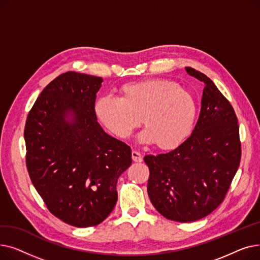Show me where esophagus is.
Returning a JSON list of instances; mask_svg holds the SVG:
<instances>
[{"label": "esophagus", "mask_w": 260, "mask_h": 260, "mask_svg": "<svg viewBox=\"0 0 260 260\" xmlns=\"http://www.w3.org/2000/svg\"><path fill=\"white\" fill-rule=\"evenodd\" d=\"M132 159L135 162H142V160H143L142 155L139 152H137V151H133L132 152Z\"/></svg>", "instance_id": "34e87169"}]
</instances>
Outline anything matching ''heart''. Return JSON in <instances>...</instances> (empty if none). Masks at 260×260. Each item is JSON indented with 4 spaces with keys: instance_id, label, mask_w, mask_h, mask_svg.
<instances>
[{
    "instance_id": "obj_1",
    "label": "heart",
    "mask_w": 260,
    "mask_h": 260,
    "mask_svg": "<svg viewBox=\"0 0 260 260\" xmlns=\"http://www.w3.org/2000/svg\"><path fill=\"white\" fill-rule=\"evenodd\" d=\"M101 124L119 139H125L141 123L144 143L165 151L181 145L192 133L197 106L188 91L167 79L129 82L119 88V97L101 95L94 103Z\"/></svg>"
}]
</instances>
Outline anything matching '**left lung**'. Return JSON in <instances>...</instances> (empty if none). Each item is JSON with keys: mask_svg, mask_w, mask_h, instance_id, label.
<instances>
[{"mask_svg": "<svg viewBox=\"0 0 260 260\" xmlns=\"http://www.w3.org/2000/svg\"><path fill=\"white\" fill-rule=\"evenodd\" d=\"M186 73L204 83L201 109L192 135L167 154L147 155V193L166 218L192 222L224 200L241 159L239 125L233 106L204 74Z\"/></svg>", "mask_w": 260, "mask_h": 260, "instance_id": "left-lung-1", "label": "left lung"}]
</instances>
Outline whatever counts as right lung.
Listing matches in <instances>:
<instances>
[{
	"mask_svg": "<svg viewBox=\"0 0 260 260\" xmlns=\"http://www.w3.org/2000/svg\"><path fill=\"white\" fill-rule=\"evenodd\" d=\"M102 82L76 72L60 75L40 93L24 129L34 186L52 215L77 228L97 225L112 213L119 176L132 165L131 147L97 122Z\"/></svg>",
	"mask_w": 260,
	"mask_h": 260,
	"instance_id": "right-lung-1",
	"label": "right lung"
}]
</instances>
